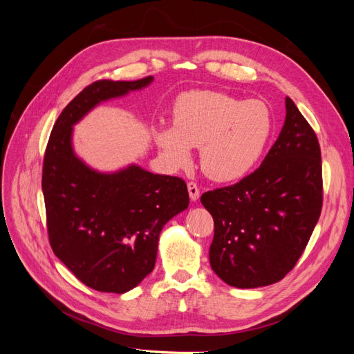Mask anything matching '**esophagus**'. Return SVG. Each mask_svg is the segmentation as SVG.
<instances>
[{
    "mask_svg": "<svg viewBox=\"0 0 354 354\" xmlns=\"http://www.w3.org/2000/svg\"><path fill=\"white\" fill-rule=\"evenodd\" d=\"M187 190H189V196H190L192 201H196L199 198V187H198L195 181H189Z\"/></svg>",
    "mask_w": 354,
    "mask_h": 354,
    "instance_id": "obj_1",
    "label": "esophagus"
}]
</instances>
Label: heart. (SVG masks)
Returning a JSON list of instances; mask_svg holds the SVG:
<instances>
[{"instance_id": "obj_1", "label": "heart", "mask_w": 354, "mask_h": 354, "mask_svg": "<svg viewBox=\"0 0 354 354\" xmlns=\"http://www.w3.org/2000/svg\"><path fill=\"white\" fill-rule=\"evenodd\" d=\"M273 130V115L261 100H242L223 91L181 94L173 106V122L160 124L155 138L177 167L201 147V167L209 178H239L261 156Z\"/></svg>"}]
</instances>
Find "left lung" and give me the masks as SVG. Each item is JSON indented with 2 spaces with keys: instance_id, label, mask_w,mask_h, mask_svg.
I'll use <instances>...</instances> for the list:
<instances>
[{
  "instance_id": "1",
  "label": "left lung",
  "mask_w": 354,
  "mask_h": 354,
  "mask_svg": "<svg viewBox=\"0 0 354 354\" xmlns=\"http://www.w3.org/2000/svg\"><path fill=\"white\" fill-rule=\"evenodd\" d=\"M282 131L263 164L236 185L201 196L214 218L209 263L236 288L279 282L294 269L320 217L322 159L316 133L286 97Z\"/></svg>"
}]
</instances>
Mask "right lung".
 I'll return each mask as SVG.
<instances>
[{"label": "right lung", "instance_id": "right-lung-1", "mask_svg": "<svg viewBox=\"0 0 354 354\" xmlns=\"http://www.w3.org/2000/svg\"><path fill=\"white\" fill-rule=\"evenodd\" d=\"M153 81L100 80L59 115L42 165L48 239L57 259L84 285L124 294L153 270L159 233L189 207L183 178L130 165L99 173L73 153L72 127L99 103Z\"/></svg>", "mask_w": 354, "mask_h": 354}]
</instances>
